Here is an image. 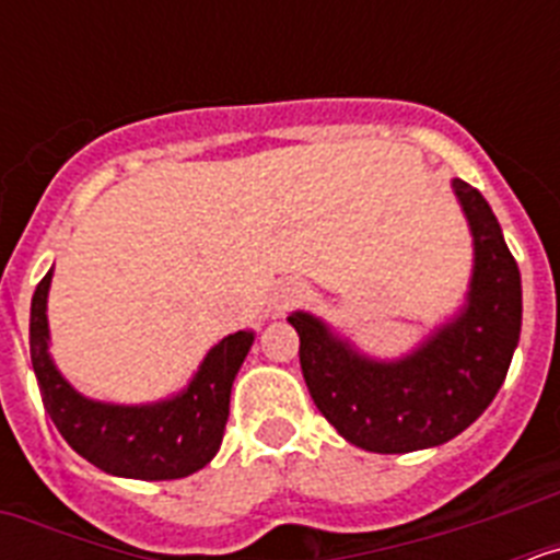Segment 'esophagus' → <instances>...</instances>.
<instances>
[{"label":"esophagus","instance_id":"34e87169","mask_svg":"<svg viewBox=\"0 0 560 560\" xmlns=\"http://www.w3.org/2000/svg\"><path fill=\"white\" fill-rule=\"evenodd\" d=\"M303 294V289H300V283H285L280 285V291H277V308H283V305L294 303L296 296Z\"/></svg>","mask_w":560,"mask_h":560}]
</instances>
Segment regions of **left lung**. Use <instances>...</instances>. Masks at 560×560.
<instances>
[{"instance_id": "obj_1", "label": "left lung", "mask_w": 560, "mask_h": 560, "mask_svg": "<svg viewBox=\"0 0 560 560\" xmlns=\"http://www.w3.org/2000/svg\"><path fill=\"white\" fill-rule=\"evenodd\" d=\"M474 237L465 305L400 359H370L323 319L294 311L300 368L316 409L341 438L375 454L443 446L488 409L522 334V275L502 226L468 182H452Z\"/></svg>"}]
</instances>
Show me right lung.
I'll list each match as a JSON object with an SVG mask.
<instances>
[{
  "instance_id": "right-lung-1",
  "label": "right lung",
  "mask_w": 560,
  "mask_h": 560,
  "mask_svg": "<svg viewBox=\"0 0 560 560\" xmlns=\"http://www.w3.org/2000/svg\"><path fill=\"white\" fill-rule=\"evenodd\" d=\"M52 269L30 303V359L44 409L69 446L101 471L128 479H182L205 468L221 446L230 393L255 334L237 330L205 355L192 381L156 404H103L78 393L49 355L47 294Z\"/></svg>"
}]
</instances>
